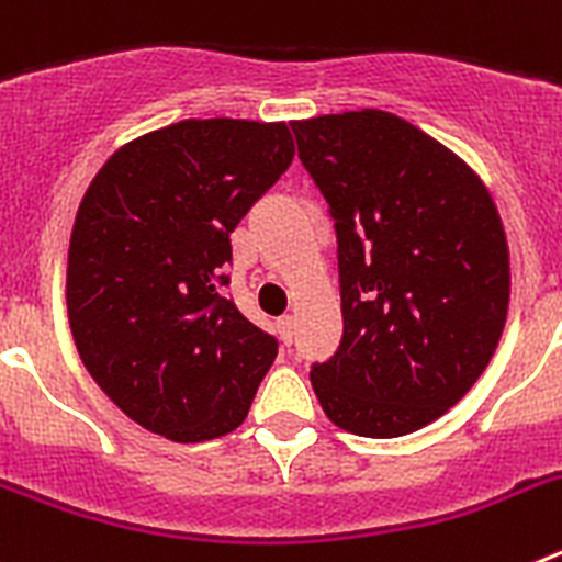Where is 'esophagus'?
Segmentation results:
<instances>
[{
  "label": "esophagus",
  "instance_id": "34e87169",
  "mask_svg": "<svg viewBox=\"0 0 562 562\" xmlns=\"http://www.w3.org/2000/svg\"><path fill=\"white\" fill-rule=\"evenodd\" d=\"M278 335H281V340L290 346L292 342V335H295V317L292 315H284V317H278Z\"/></svg>",
  "mask_w": 562,
  "mask_h": 562
}]
</instances>
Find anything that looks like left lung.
<instances>
[{
	"instance_id": "left-lung-1",
	"label": "left lung",
	"mask_w": 562,
	"mask_h": 562,
	"mask_svg": "<svg viewBox=\"0 0 562 562\" xmlns=\"http://www.w3.org/2000/svg\"><path fill=\"white\" fill-rule=\"evenodd\" d=\"M337 236L342 340L310 380L337 428L414 434L473 389L506 324L498 211L453 151L391 112L292 123Z\"/></svg>"
}]
</instances>
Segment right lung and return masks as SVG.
Here are the masks:
<instances>
[{
  "label": "right lung",
  "mask_w": 562,
  "mask_h": 562,
  "mask_svg": "<svg viewBox=\"0 0 562 562\" xmlns=\"http://www.w3.org/2000/svg\"><path fill=\"white\" fill-rule=\"evenodd\" d=\"M286 123L213 117L112 154L78 207L67 315L103 394L173 441L231 434L278 355L225 292L231 233L290 168Z\"/></svg>",
  "instance_id": "add662e5"
}]
</instances>
